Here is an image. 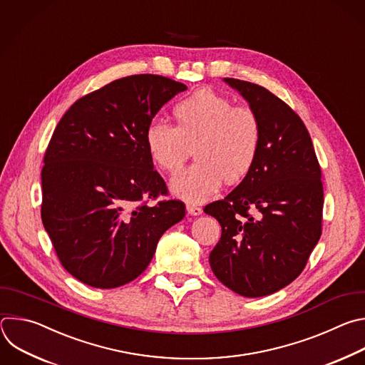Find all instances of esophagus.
Wrapping results in <instances>:
<instances>
[{
	"label": "esophagus",
	"instance_id": "obj_1",
	"mask_svg": "<svg viewBox=\"0 0 365 365\" xmlns=\"http://www.w3.org/2000/svg\"><path fill=\"white\" fill-rule=\"evenodd\" d=\"M187 212L191 214V215H200V214H202V208L198 207V205L194 204V202H188V204H187Z\"/></svg>",
	"mask_w": 365,
	"mask_h": 365
}]
</instances>
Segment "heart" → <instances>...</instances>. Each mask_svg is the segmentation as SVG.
<instances>
[{"label": "heart", "instance_id": "b5f03b06", "mask_svg": "<svg viewBox=\"0 0 365 365\" xmlns=\"http://www.w3.org/2000/svg\"><path fill=\"white\" fill-rule=\"evenodd\" d=\"M175 126L153 120L143 142L151 161L167 173H177L194 147L197 161L175 175L171 190L190 201H204L229 184L243 180L256 163L262 145L257 113L211 89H201L180 101Z\"/></svg>", "mask_w": 365, "mask_h": 365}]
</instances>
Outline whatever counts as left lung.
<instances>
[{
  "label": "left lung",
  "mask_w": 365,
  "mask_h": 365,
  "mask_svg": "<svg viewBox=\"0 0 365 365\" xmlns=\"http://www.w3.org/2000/svg\"><path fill=\"white\" fill-rule=\"evenodd\" d=\"M262 123L255 165L225 198L204 212L222 226L210 253L215 277L233 292L260 298L294 282L322 233L321 167L302 119L267 89L232 78ZM258 211L253 217L248 210Z\"/></svg>",
  "instance_id": "obj_1"
}]
</instances>
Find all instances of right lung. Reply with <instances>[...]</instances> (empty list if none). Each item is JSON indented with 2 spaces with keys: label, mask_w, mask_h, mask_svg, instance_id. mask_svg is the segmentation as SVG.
Returning a JSON list of instances; mask_svg holds the SVG:
<instances>
[{
  "label": "right lung",
  "mask_w": 365,
  "mask_h": 365,
  "mask_svg": "<svg viewBox=\"0 0 365 365\" xmlns=\"http://www.w3.org/2000/svg\"><path fill=\"white\" fill-rule=\"evenodd\" d=\"M185 85L158 75L118 79L73 103L57 123L41 170V220L63 267L112 289L136 279L158 240L185 215L167 195L145 129Z\"/></svg>",
  "instance_id": "add662e5"
}]
</instances>
